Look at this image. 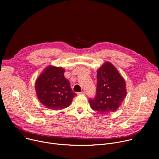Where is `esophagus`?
I'll return each mask as SVG.
<instances>
[{"label": "esophagus", "instance_id": "1", "mask_svg": "<svg viewBox=\"0 0 159 159\" xmlns=\"http://www.w3.org/2000/svg\"><path fill=\"white\" fill-rule=\"evenodd\" d=\"M77 94L78 95H84L85 93H84V92H78Z\"/></svg>", "mask_w": 159, "mask_h": 159}]
</instances>
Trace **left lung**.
<instances>
[{"instance_id": "8db88e82", "label": "left lung", "mask_w": 159, "mask_h": 159, "mask_svg": "<svg viewBox=\"0 0 159 159\" xmlns=\"http://www.w3.org/2000/svg\"><path fill=\"white\" fill-rule=\"evenodd\" d=\"M96 96L90 98L92 109L100 114L115 112L126 96L125 79L109 62H105L97 70Z\"/></svg>"}]
</instances>
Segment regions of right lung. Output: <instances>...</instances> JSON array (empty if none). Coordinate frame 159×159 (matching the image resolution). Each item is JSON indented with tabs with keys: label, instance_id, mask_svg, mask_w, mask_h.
Returning a JSON list of instances; mask_svg holds the SVG:
<instances>
[{
	"label": "right lung",
	"instance_id": "1",
	"mask_svg": "<svg viewBox=\"0 0 159 159\" xmlns=\"http://www.w3.org/2000/svg\"><path fill=\"white\" fill-rule=\"evenodd\" d=\"M61 67H47L35 83V90L42 104L48 109L61 110L69 106L76 95L64 77Z\"/></svg>",
	"mask_w": 159,
	"mask_h": 159
}]
</instances>
